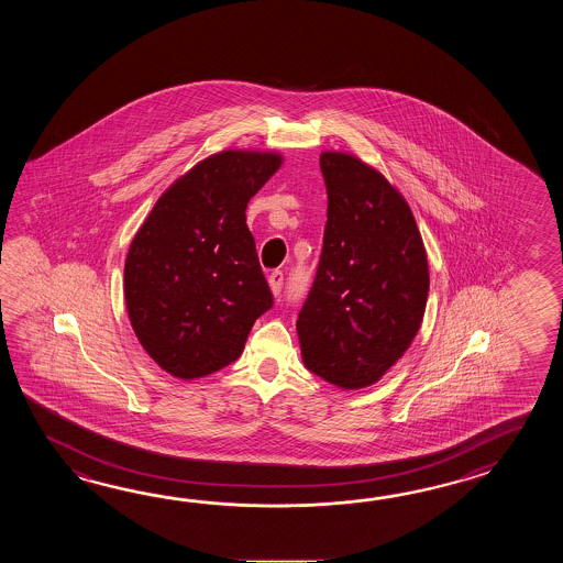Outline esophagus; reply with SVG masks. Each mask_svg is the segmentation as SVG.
<instances>
[{"label": "esophagus", "mask_w": 563, "mask_h": 563, "mask_svg": "<svg viewBox=\"0 0 563 563\" xmlns=\"http://www.w3.org/2000/svg\"><path fill=\"white\" fill-rule=\"evenodd\" d=\"M267 282H269V287H272V291H274V296H279L282 294V289H284V272H272L269 277H267Z\"/></svg>", "instance_id": "obj_1"}]
</instances>
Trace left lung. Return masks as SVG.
Returning <instances> with one entry per match:
<instances>
[{"label": "left lung", "mask_w": 563, "mask_h": 563, "mask_svg": "<svg viewBox=\"0 0 563 563\" xmlns=\"http://www.w3.org/2000/svg\"><path fill=\"white\" fill-rule=\"evenodd\" d=\"M328 221L298 316L308 371L340 388L374 384L419 332L429 264L417 221L378 170L344 153L320 156Z\"/></svg>", "instance_id": "8db88e82"}]
</instances>
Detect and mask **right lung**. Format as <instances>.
<instances>
[{
    "instance_id": "1",
    "label": "right lung",
    "mask_w": 563,
    "mask_h": 563,
    "mask_svg": "<svg viewBox=\"0 0 563 563\" xmlns=\"http://www.w3.org/2000/svg\"><path fill=\"white\" fill-rule=\"evenodd\" d=\"M279 165L276 153L209 156L156 201L134 235L126 310L139 342L168 374L189 380L225 368L272 310L245 209Z\"/></svg>"
}]
</instances>
